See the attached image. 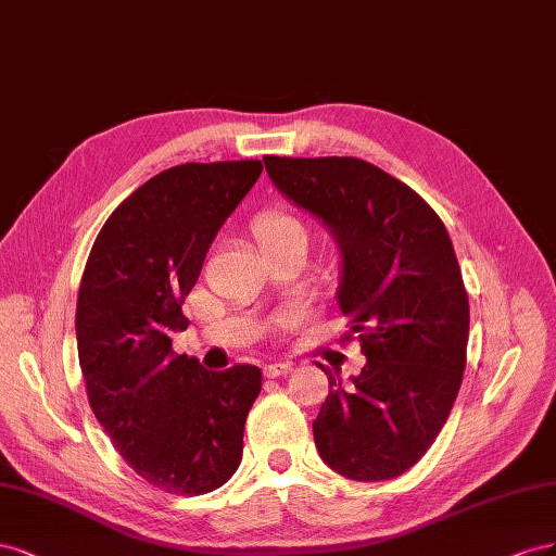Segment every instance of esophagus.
Here are the masks:
<instances>
[{"label": "esophagus", "instance_id": "1", "mask_svg": "<svg viewBox=\"0 0 556 556\" xmlns=\"http://www.w3.org/2000/svg\"><path fill=\"white\" fill-rule=\"evenodd\" d=\"M291 370H293V366H291V363H287V361H279V363H267V366L263 368L265 377H283V375H289Z\"/></svg>", "mask_w": 556, "mask_h": 556}]
</instances>
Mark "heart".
Wrapping results in <instances>:
<instances>
[{
    "mask_svg": "<svg viewBox=\"0 0 556 556\" xmlns=\"http://www.w3.org/2000/svg\"><path fill=\"white\" fill-rule=\"evenodd\" d=\"M251 230H253V237H256L261 249L273 247L293 235L305 237V230H303V226H300V220L287 212H279V210H269V212H263L261 216H256Z\"/></svg>",
    "mask_w": 556,
    "mask_h": 556,
    "instance_id": "b5f03b06",
    "label": "heart"
}]
</instances>
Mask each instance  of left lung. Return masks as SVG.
<instances>
[{"mask_svg": "<svg viewBox=\"0 0 556 556\" xmlns=\"http://www.w3.org/2000/svg\"><path fill=\"white\" fill-rule=\"evenodd\" d=\"M281 195L336 237L338 305L366 366L330 391L314 419L324 464L379 482L415 466L445 426L462 387L468 293L440 216L403 181L358 157H263Z\"/></svg>", "mask_w": 556, "mask_h": 556, "instance_id": "1", "label": "left lung"}]
</instances>
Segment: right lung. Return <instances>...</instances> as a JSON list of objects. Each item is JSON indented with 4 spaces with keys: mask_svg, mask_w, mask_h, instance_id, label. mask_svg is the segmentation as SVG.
I'll return each mask as SVG.
<instances>
[{
    "mask_svg": "<svg viewBox=\"0 0 556 556\" xmlns=\"http://www.w3.org/2000/svg\"><path fill=\"white\" fill-rule=\"evenodd\" d=\"M261 172V161H226L155 174L106 218L84 269L76 346L88 403L128 466L167 494H207L242 462L261 370L202 368L172 352V332L188 328L184 298Z\"/></svg>",
    "mask_w": 556,
    "mask_h": 556,
    "instance_id": "right-lung-1",
    "label": "right lung"
}]
</instances>
